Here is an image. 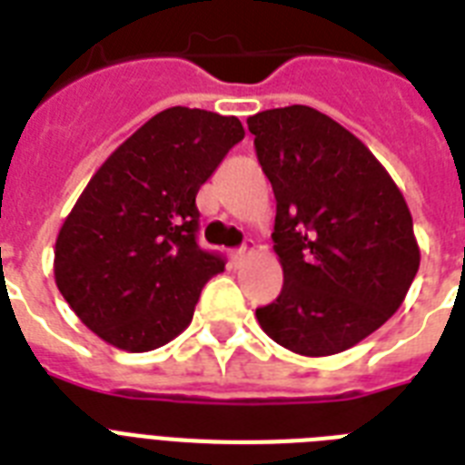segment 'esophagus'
<instances>
[{
	"label": "esophagus",
	"instance_id": "1",
	"mask_svg": "<svg viewBox=\"0 0 465 465\" xmlns=\"http://www.w3.org/2000/svg\"><path fill=\"white\" fill-rule=\"evenodd\" d=\"M246 251H248L246 246H241V248H236V251H232V261L233 262L243 261V258H246Z\"/></svg>",
	"mask_w": 465,
	"mask_h": 465
}]
</instances>
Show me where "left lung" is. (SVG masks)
<instances>
[{
    "label": "left lung",
    "mask_w": 465,
    "mask_h": 465,
    "mask_svg": "<svg viewBox=\"0 0 465 465\" xmlns=\"http://www.w3.org/2000/svg\"><path fill=\"white\" fill-rule=\"evenodd\" d=\"M277 200L280 297L255 309L277 345L304 357L350 350L403 304L420 268L412 217L389 171L309 105L248 118Z\"/></svg>",
    "instance_id": "left-lung-1"
}]
</instances>
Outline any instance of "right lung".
I'll list each match as a JSON object with an SVG mask.
<instances>
[{
  "instance_id": "add662e5",
  "label": "right lung",
  "mask_w": 465,
  "mask_h": 465,
  "mask_svg": "<svg viewBox=\"0 0 465 465\" xmlns=\"http://www.w3.org/2000/svg\"><path fill=\"white\" fill-rule=\"evenodd\" d=\"M233 115L166 108L98 168L54 243V282L108 345L149 352L181 335L224 258L197 243V190L243 140Z\"/></svg>"
}]
</instances>
